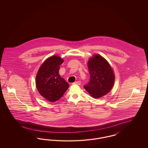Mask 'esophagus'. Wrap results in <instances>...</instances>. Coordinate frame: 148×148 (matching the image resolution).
Returning <instances> with one entry per match:
<instances>
[{
    "instance_id": "esophagus-1",
    "label": "esophagus",
    "mask_w": 148,
    "mask_h": 148,
    "mask_svg": "<svg viewBox=\"0 0 148 148\" xmlns=\"http://www.w3.org/2000/svg\"><path fill=\"white\" fill-rule=\"evenodd\" d=\"M80 84H81V82H80V81H77V82L73 83V84L80 85Z\"/></svg>"
}]
</instances>
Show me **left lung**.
<instances>
[{"label":"left lung","mask_w":148,"mask_h":148,"mask_svg":"<svg viewBox=\"0 0 148 148\" xmlns=\"http://www.w3.org/2000/svg\"><path fill=\"white\" fill-rule=\"evenodd\" d=\"M88 65L90 80L84 88L94 98L103 97L110 91L114 85L113 70L106 59L97 54L89 59Z\"/></svg>","instance_id":"8db88e82"}]
</instances>
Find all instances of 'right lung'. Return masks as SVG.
I'll list each match as a JSON object with an SVG mask.
<instances>
[{"instance_id":"right-lung-1","label":"right lung","mask_w":148,"mask_h":148,"mask_svg":"<svg viewBox=\"0 0 148 148\" xmlns=\"http://www.w3.org/2000/svg\"><path fill=\"white\" fill-rule=\"evenodd\" d=\"M63 63V59L59 56H51L43 63L36 74V88L50 102L61 98L69 88L68 83L59 74L60 65Z\"/></svg>"}]
</instances>
